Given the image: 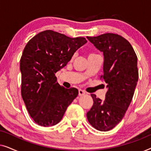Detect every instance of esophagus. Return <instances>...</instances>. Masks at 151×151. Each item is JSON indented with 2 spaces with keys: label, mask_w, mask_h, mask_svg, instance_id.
I'll use <instances>...</instances> for the list:
<instances>
[{
  "label": "esophagus",
  "mask_w": 151,
  "mask_h": 151,
  "mask_svg": "<svg viewBox=\"0 0 151 151\" xmlns=\"http://www.w3.org/2000/svg\"><path fill=\"white\" fill-rule=\"evenodd\" d=\"M86 92L82 90V89H79L78 90V95H79L80 96H84V95H85Z\"/></svg>",
  "instance_id": "1"
}]
</instances>
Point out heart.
Here are the masks:
<instances>
[{"label": "heart", "mask_w": 151, "mask_h": 151, "mask_svg": "<svg viewBox=\"0 0 151 151\" xmlns=\"http://www.w3.org/2000/svg\"><path fill=\"white\" fill-rule=\"evenodd\" d=\"M94 55V53H91L89 55Z\"/></svg>", "instance_id": "obj_1"}]
</instances>
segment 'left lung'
<instances>
[{
	"label": "left lung",
	"mask_w": 151,
	"mask_h": 151,
	"mask_svg": "<svg viewBox=\"0 0 151 151\" xmlns=\"http://www.w3.org/2000/svg\"><path fill=\"white\" fill-rule=\"evenodd\" d=\"M86 38L103 52L101 78L108 88L103 102L91 94L93 104L86 117L95 129L108 131L120 122L133 99L139 77L137 57L129 41L118 34L107 33Z\"/></svg>",
	"instance_id": "obj_1"
}]
</instances>
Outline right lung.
<instances>
[{"mask_svg":"<svg viewBox=\"0 0 151 151\" xmlns=\"http://www.w3.org/2000/svg\"><path fill=\"white\" fill-rule=\"evenodd\" d=\"M86 42L83 37L72 38L46 30L33 37L26 45L20 61L21 95L37 124H56L78 96L77 88L61 86L55 74Z\"/></svg>","mask_w":151,"mask_h":151,"instance_id":"add662e5","label":"right lung"}]
</instances>
